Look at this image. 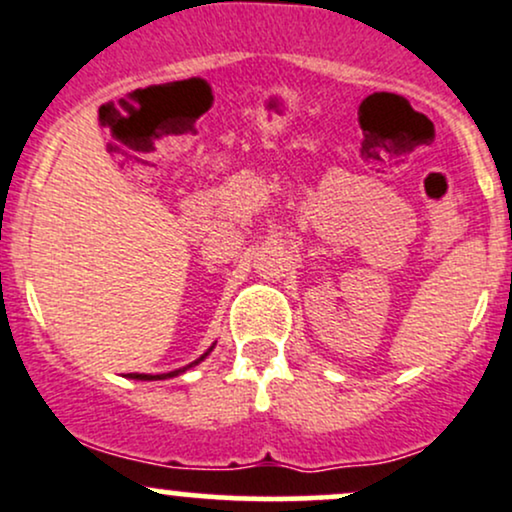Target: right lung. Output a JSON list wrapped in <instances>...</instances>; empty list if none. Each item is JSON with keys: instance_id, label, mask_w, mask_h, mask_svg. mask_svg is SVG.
Instances as JSON below:
<instances>
[{"instance_id": "right-lung-1", "label": "right lung", "mask_w": 512, "mask_h": 512, "mask_svg": "<svg viewBox=\"0 0 512 512\" xmlns=\"http://www.w3.org/2000/svg\"><path fill=\"white\" fill-rule=\"evenodd\" d=\"M210 350H212V348H210ZM210 350H208V353H210ZM208 353H205V355H200V358L195 360V363L188 365V367L198 365L200 360H203V358H208ZM188 367H181V370H174V372H164V375H140V372H130V377H132V380H145V382H149V380H169V377H176V375H181V372H186Z\"/></svg>"}]
</instances>
